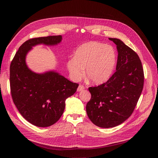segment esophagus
I'll return each instance as SVG.
<instances>
[{
    "mask_svg": "<svg viewBox=\"0 0 158 158\" xmlns=\"http://www.w3.org/2000/svg\"><path fill=\"white\" fill-rule=\"evenodd\" d=\"M84 89H85V87L83 85H79V86L77 88V91H78V92H80V91L83 90Z\"/></svg>",
    "mask_w": 158,
    "mask_h": 158,
    "instance_id": "1",
    "label": "esophagus"
}]
</instances>
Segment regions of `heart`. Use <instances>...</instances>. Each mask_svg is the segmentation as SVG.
<instances>
[{"label": "heart", "mask_w": 158, "mask_h": 158, "mask_svg": "<svg viewBox=\"0 0 158 158\" xmlns=\"http://www.w3.org/2000/svg\"><path fill=\"white\" fill-rule=\"evenodd\" d=\"M117 63L114 48L98 41H89L79 47L74 58L67 62L70 75L74 80L85 76L91 83L102 84L111 77Z\"/></svg>", "instance_id": "heart-1"}]
</instances>
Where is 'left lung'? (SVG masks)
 Listing matches in <instances>:
<instances>
[{"mask_svg": "<svg viewBox=\"0 0 158 158\" xmlns=\"http://www.w3.org/2000/svg\"><path fill=\"white\" fill-rule=\"evenodd\" d=\"M118 51L116 72L106 83L89 87L87 114L95 125L112 128L133 113L144 86V70L135 51L116 38H109Z\"/></svg>", "mask_w": 158, "mask_h": 158, "instance_id": "obj_1", "label": "left lung"}]
</instances>
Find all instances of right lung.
Instances as JSON below:
<instances>
[{"label": "right lung", "instance_id": "right-lung-1", "mask_svg": "<svg viewBox=\"0 0 158 158\" xmlns=\"http://www.w3.org/2000/svg\"><path fill=\"white\" fill-rule=\"evenodd\" d=\"M61 35L28 40L20 47L10 66L12 98L26 120L39 127L52 125L63 114L65 100L73 95L79 84L73 83L54 71L37 74L27 68L26 56L33 46L56 45Z\"/></svg>", "mask_w": 158, "mask_h": 158}]
</instances>
